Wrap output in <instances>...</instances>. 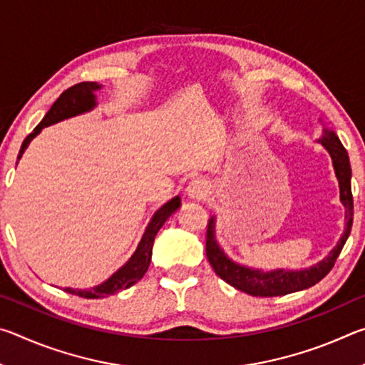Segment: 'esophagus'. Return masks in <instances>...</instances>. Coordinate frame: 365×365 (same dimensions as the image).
Segmentation results:
<instances>
[{
    "label": "esophagus",
    "instance_id": "obj_1",
    "mask_svg": "<svg viewBox=\"0 0 365 365\" xmlns=\"http://www.w3.org/2000/svg\"><path fill=\"white\" fill-rule=\"evenodd\" d=\"M209 195V185L206 180H202V178H195V180H191L187 187V196L190 200H205V197Z\"/></svg>",
    "mask_w": 365,
    "mask_h": 365
}]
</instances>
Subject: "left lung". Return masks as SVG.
Masks as SVG:
<instances>
[{
  "label": "left lung",
  "instance_id": "1",
  "mask_svg": "<svg viewBox=\"0 0 365 365\" xmlns=\"http://www.w3.org/2000/svg\"><path fill=\"white\" fill-rule=\"evenodd\" d=\"M322 122V119H319ZM317 143L322 145L327 153L330 154L333 169L339 187V201L344 206V232L339 237L338 243L322 261L312 264L311 267L299 269V270H288V269H272L262 270L243 265L232 257L227 256V252L222 250L217 238H215V217H211L207 225V238H206V256L209 264L212 265L215 274L222 280L227 282L228 285L240 289V292L248 293L251 296H283L288 293L301 292L316 285L324 277L329 274L333 265H335L336 257L341 252L343 246L351 233L353 227V193H351V165L349 158L346 153L344 146L339 141L338 135L331 128L322 127V135H320Z\"/></svg>",
  "mask_w": 365,
  "mask_h": 365
}]
</instances>
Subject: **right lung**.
Instances as JSON below:
<instances>
[{
    "instance_id": "right-lung-1",
    "label": "right lung",
    "mask_w": 365,
    "mask_h": 365,
    "mask_svg": "<svg viewBox=\"0 0 365 365\" xmlns=\"http://www.w3.org/2000/svg\"><path fill=\"white\" fill-rule=\"evenodd\" d=\"M101 88L103 85H100L98 82H82L71 86V88H67L64 93L54 101L51 109L48 110L46 115L43 117V120L38 123V125L34 128V132L24 140L19 156H17V163H19L22 154L26 153L30 141H32L36 135H40L43 128L53 125V123H58L61 120L71 119V117H76V115L93 110L98 106L96 91ZM180 205H182L180 196H174L172 200H169L165 205L160 206L158 211L153 214V217L150 219V222H148L143 235H141V240L138 242L137 250L133 251L130 259H128L122 267L117 269L109 279L101 282L100 285H96L93 288L80 289V288L67 287L64 288V292L77 294L80 298L96 299V298H106L109 294L119 293L122 289H127L132 285H135L138 280H141V277L146 274L148 267H150L153 243H154V238H156V233L159 232V228L165 224V220H168L170 215L180 207Z\"/></svg>"
}]
</instances>
